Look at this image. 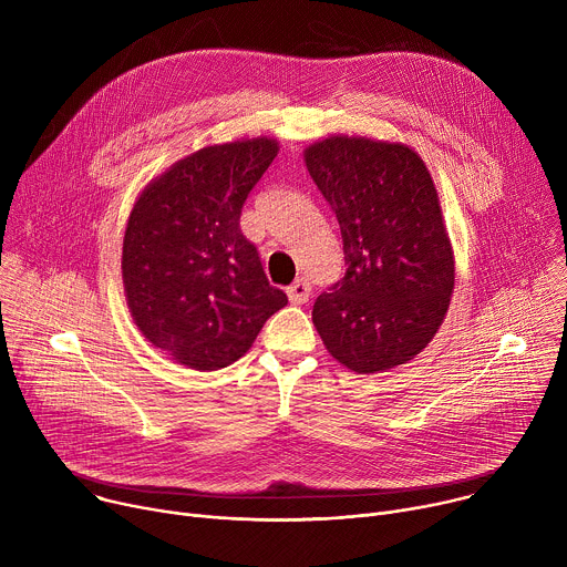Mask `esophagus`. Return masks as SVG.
Wrapping results in <instances>:
<instances>
[{
  "mask_svg": "<svg viewBox=\"0 0 567 567\" xmlns=\"http://www.w3.org/2000/svg\"><path fill=\"white\" fill-rule=\"evenodd\" d=\"M309 293H311V285L307 278H298L291 287H287V296L293 305H302L309 300Z\"/></svg>",
  "mask_w": 567,
  "mask_h": 567,
  "instance_id": "esophagus-1",
  "label": "esophagus"
}]
</instances>
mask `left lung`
<instances>
[{"label":"left lung","instance_id":"8db88e82","mask_svg":"<svg viewBox=\"0 0 567 567\" xmlns=\"http://www.w3.org/2000/svg\"><path fill=\"white\" fill-rule=\"evenodd\" d=\"M305 166L337 215L348 267L313 302L322 343L352 372L409 363L440 330L455 285L426 164L403 143L337 134L311 143Z\"/></svg>","mask_w":567,"mask_h":567}]
</instances>
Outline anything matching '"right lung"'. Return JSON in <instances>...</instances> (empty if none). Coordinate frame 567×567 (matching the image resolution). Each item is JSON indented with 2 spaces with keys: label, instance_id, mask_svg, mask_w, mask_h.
Instances as JSON below:
<instances>
[{
  "label": "right lung",
  "instance_id": "1",
  "mask_svg": "<svg viewBox=\"0 0 567 567\" xmlns=\"http://www.w3.org/2000/svg\"><path fill=\"white\" fill-rule=\"evenodd\" d=\"M278 141L208 145L138 195L123 237V287L141 334L175 363L219 370L245 357L287 293L239 230Z\"/></svg>",
  "mask_w": 567,
  "mask_h": 567
}]
</instances>
